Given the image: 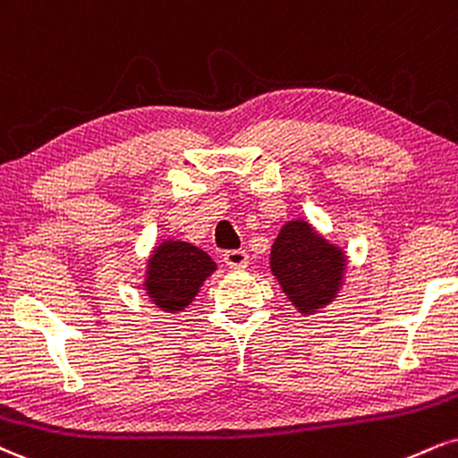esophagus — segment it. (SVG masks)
<instances>
[{
  "mask_svg": "<svg viewBox=\"0 0 458 458\" xmlns=\"http://www.w3.org/2000/svg\"><path fill=\"white\" fill-rule=\"evenodd\" d=\"M224 262L230 268H245L250 264V256H247L245 250H230L224 253Z\"/></svg>",
  "mask_w": 458,
  "mask_h": 458,
  "instance_id": "obj_1",
  "label": "esophagus"
}]
</instances>
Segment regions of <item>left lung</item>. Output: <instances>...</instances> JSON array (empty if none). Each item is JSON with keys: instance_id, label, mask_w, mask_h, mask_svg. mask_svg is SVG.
<instances>
[{"instance_id": "left-lung-1", "label": "left lung", "mask_w": 458, "mask_h": 458, "mask_svg": "<svg viewBox=\"0 0 458 458\" xmlns=\"http://www.w3.org/2000/svg\"><path fill=\"white\" fill-rule=\"evenodd\" d=\"M345 264L344 250L328 243L305 219L285 224L273 243L271 271L302 316H311L337 296Z\"/></svg>"}]
</instances>
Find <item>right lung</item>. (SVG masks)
<instances>
[{
    "label": "right lung",
    "instance_id": "add662e5",
    "mask_svg": "<svg viewBox=\"0 0 458 458\" xmlns=\"http://www.w3.org/2000/svg\"><path fill=\"white\" fill-rule=\"evenodd\" d=\"M217 264L207 251L185 241H164L153 250L147 264L145 290L162 311H183Z\"/></svg>",
    "mask_w": 458,
    "mask_h": 458
}]
</instances>
